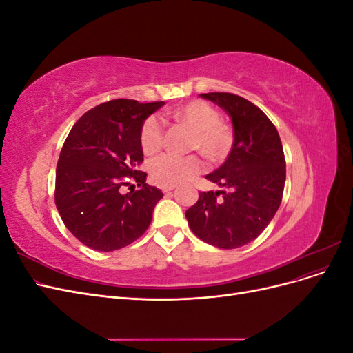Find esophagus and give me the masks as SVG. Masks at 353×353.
Wrapping results in <instances>:
<instances>
[{"label":"esophagus","instance_id":"34e87169","mask_svg":"<svg viewBox=\"0 0 353 353\" xmlns=\"http://www.w3.org/2000/svg\"><path fill=\"white\" fill-rule=\"evenodd\" d=\"M175 188H176V185H162L163 193H170V191H174Z\"/></svg>","mask_w":353,"mask_h":353}]
</instances>
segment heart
<instances>
[{
    "instance_id": "heart-1",
    "label": "heart",
    "mask_w": 353,
    "mask_h": 353,
    "mask_svg": "<svg viewBox=\"0 0 353 353\" xmlns=\"http://www.w3.org/2000/svg\"><path fill=\"white\" fill-rule=\"evenodd\" d=\"M170 116L179 123L187 125L194 131L191 148L200 150L208 159L218 162L225 159L234 144L232 128L221 121V113L212 104L203 100H191L178 105ZM165 143V123L160 116L152 114L143 122L140 144L147 156L157 153ZM205 166L197 154L176 156L162 154L150 163V174L163 185H175L199 174Z\"/></svg>"
}]
</instances>
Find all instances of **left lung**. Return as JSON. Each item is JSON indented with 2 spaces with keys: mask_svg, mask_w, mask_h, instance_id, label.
<instances>
[{
  "mask_svg": "<svg viewBox=\"0 0 353 353\" xmlns=\"http://www.w3.org/2000/svg\"><path fill=\"white\" fill-rule=\"evenodd\" d=\"M200 97L228 113L234 144L225 163L206 175L225 190L203 191L185 218L200 240L219 249H237L261 236L281 205L285 183L283 144L270 117L249 100L230 92Z\"/></svg>",
  "mask_w": 353,
  "mask_h": 353,
  "instance_id": "8db88e82",
  "label": "left lung"
}]
</instances>
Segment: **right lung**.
Masks as SVG:
<instances>
[{"label":"right lung","instance_id":"add662e5","mask_svg":"<svg viewBox=\"0 0 353 353\" xmlns=\"http://www.w3.org/2000/svg\"><path fill=\"white\" fill-rule=\"evenodd\" d=\"M165 101L117 99L95 105L73 125L60 152L54 200L66 228L82 244L113 252L140 239L163 193L145 184L140 131ZM135 180L140 190L122 195Z\"/></svg>","mask_w":353,"mask_h":353}]
</instances>
